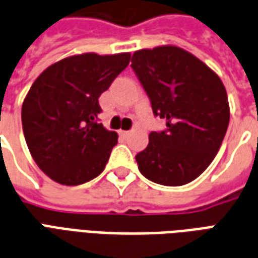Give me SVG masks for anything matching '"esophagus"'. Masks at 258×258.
I'll use <instances>...</instances> for the list:
<instances>
[{
	"label": "esophagus",
	"mask_w": 258,
	"mask_h": 258,
	"mask_svg": "<svg viewBox=\"0 0 258 258\" xmlns=\"http://www.w3.org/2000/svg\"><path fill=\"white\" fill-rule=\"evenodd\" d=\"M122 136H129L131 135V131H121Z\"/></svg>",
	"instance_id": "1"
}]
</instances>
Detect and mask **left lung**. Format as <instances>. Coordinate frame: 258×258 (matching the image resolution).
<instances>
[{
	"mask_svg": "<svg viewBox=\"0 0 258 258\" xmlns=\"http://www.w3.org/2000/svg\"><path fill=\"white\" fill-rule=\"evenodd\" d=\"M132 69L155 115L168 129L152 132L136 155L139 170L154 183H191L217 155L229 122L228 96L220 77L188 50L174 45L136 50Z\"/></svg>",
	"mask_w": 258,
	"mask_h": 258,
	"instance_id": "obj_1",
	"label": "left lung"
}]
</instances>
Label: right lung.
<instances>
[{
    "mask_svg": "<svg viewBox=\"0 0 258 258\" xmlns=\"http://www.w3.org/2000/svg\"><path fill=\"white\" fill-rule=\"evenodd\" d=\"M129 52L73 54L45 69L22 106L27 147L38 168L63 185L97 177L118 143L97 122L99 97L126 69Z\"/></svg>",
    "mask_w": 258,
    "mask_h": 258,
    "instance_id": "add662e5",
    "label": "right lung"
}]
</instances>
